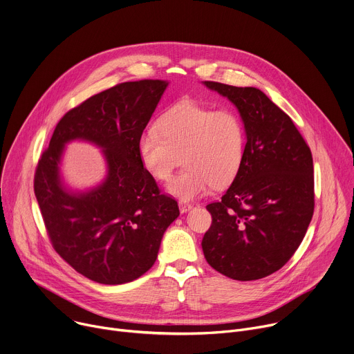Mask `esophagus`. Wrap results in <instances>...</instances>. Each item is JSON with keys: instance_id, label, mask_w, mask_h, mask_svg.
Masks as SVG:
<instances>
[{"instance_id": "esophagus-1", "label": "esophagus", "mask_w": 354, "mask_h": 354, "mask_svg": "<svg viewBox=\"0 0 354 354\" xmlns=\"http://www.w3.org/2000/svg\"><path fill=\"white\" fill-rule=\"evenodd\" d=\"M192 205L190 203H186V201H179V210H180V213H186V212H189V210H192Z\"/></svg>"}]
</instances>
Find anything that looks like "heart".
Listing matches in <instances>:
<instances>
[{
    "instance_id": "obj_1",
    "label": "heart",
    "mask_w": 354,
    "mask_h": 354,
    "mask_svg": "<svg viewBox=\"0 0 354 354\" xmlns=\"http://www.w3.org/2000/svg\"><path fill=\"white\" fill-rule=\"evenodd\" d=\"M246 133L241 116L228 108L214 111L194 100L171 106L138 140L144 169L165 182L182 162L183 172L167 186L182 200L207 194L214 185H230L245 158Z\"/></svg>"
}]
</instances>
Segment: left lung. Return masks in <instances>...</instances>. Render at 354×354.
I'll return each instance as SVG.
<instances>
[{"mask_svg": "<svg viewBox=\"0 0 354 354\" xmlns=\"http://www.w3.org/2000/svg\"><path fill=\"white\" fill-rule=\"evenodd\" d=\"M205 85L238 108L246 149L228 190L206 206L213 220L201 248L218 273L258 280L281 269L306 236L315 206L313 154L290 116L261 89Z\"/></svg>", "mask_w": 354, "mask_h": 354, "instance_id": "8db88e82", "label": "left lung"}]
</instances>
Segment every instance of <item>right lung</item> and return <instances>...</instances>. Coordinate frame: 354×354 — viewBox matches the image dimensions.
I'll return each instance as SVG.
<instances>
[{
	"instance_id": "1",
	"label": "right lung",
	"mask_w": 354,
	"mask_h": 354,
	"mask_svg": "<svg viewBox=\"0 0 354 354\" xmlns=\"http://www.w3.org/2000/svg\"><path fill=\"white\" fill-rule=\"evenodd\" d=\"M168 82H122L68 111L37 162L35 194L57 254L100 284H123L154 265L162 235L179 216L178 201L161 194L142 167L138 140ZM81 138L104 148L109 176L91 192L74 195L61 183L66 142Z\"/></svg>"
}]
</instances>
